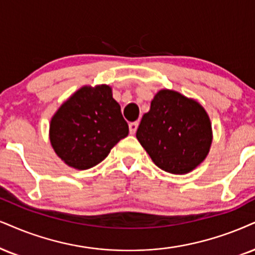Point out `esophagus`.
Masks as SVG:
<instances>
[{
  "instance_id": "1",
  "label": "esophagus",
  "mask_w": 255,
  "mask_h": 255,
  "mask_svg": "<svg viewBox=\"0 0 255 255\" xmlns=\"http://www.w3.org/2000/svg\"><path fill=\"white\" fill-rule=\"evenodd\" d=\"M137 128H138V122L130 123V124H128V130H130V133H131V134L136 133Z\"/></svg>"
}]
</instances>
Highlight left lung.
<instances>
[{
    "label": "left lung",
    "mask_w": 255,
    "mask_h": 255,
    "mask_svg": "<svg viewBox=\"0 0 255 255\" xmlns=\"http://www.w3.org/2000/svg\"><path fill=\"white\" fill-rule=\"evenodd\" d=\"M136 137L158 168L187 174L206 158L212 144V125L199 103L175 91L162 90L143 116Z\"/></svg>",
    "instance_id": "left-lung-1"
}]
</instances>
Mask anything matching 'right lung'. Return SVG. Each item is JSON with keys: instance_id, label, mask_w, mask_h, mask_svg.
<instances>
[{"instance_id": "add662e5", "label": "right lung", "mask_w": 255, "mask_h": 255, "mask_svg": "<svg viewBox=\"0 0 255 255\" xmlns=\"http://www.w3.org/2000/svg\"><path fill=\"white\" fill-rule=\"evenodd\" d=\"M51 143L66 164L79 170L99 164L128 134L111 87L85 86L61 105L51 121Z\"/></svg>"}]
</instances>
